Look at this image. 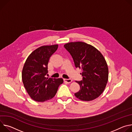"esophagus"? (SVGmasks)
<instances>
[{
	"mask_svg": "<svg viewBox=\"0 0 132 132\" xmlns=\"http://www.w3.org/2000/svg\"><path fill=\"white\" fill-rule=\"evenodd\" d=\"M64 81L68 83H70L72 82V80L71 79H64Z\"/></svg>",
	"mask_w": 132,
	"mask_h": 132,
	"instance_id": "1",
	"label": "esophagus"
}]
</instances>
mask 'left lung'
I'll use <instances>...</instances> for the list:
<instances>
[{"label":"left lung","mask_w":132,"mask_h":132,"mask_svg":"<svg viewBox=\"0 0 132 132\" xmlns=\"http://www.w3.org/2000/svg\"><path fill=\"white\" fill-rule=\"evenodd\" d=\"M64 47L72 56L76 68L82 71V80L76 81L80 90L75 96L85 101L96 98L104 91L108 81L109 70L104 56L95 48L83 42L68 43Z\"/></svg>","instance_id":"left-lung-1"}]
</instances>
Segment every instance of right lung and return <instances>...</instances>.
Listing matches in <instances>:
<instances>
[{"label": "right lung", "mask_w": 132, "mask_h": 132, "mask_svg": "<svg viewBox=\"0 0 132 132\" xmlns=\"http://www.w3.org/2000/svg\"><path fill=\"white\" fill-rule=\"evenodd\" d=\"M58 45L42 46L34 51L27 59L22 72V80L27 92L34 100L43 102L51 99L63 83L61 78L45 77L50 56Z\"/></svg>", "instance_id": "right-lung-1"}]
</instances>
